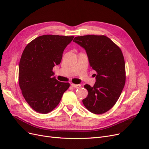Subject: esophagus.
<instances>
[{"instance_id":"esophagus-1","label":"esophagus","mask_w":149,"mask_h":149,"mask_svg":"<svg viewBox=\"0 0 149 149\" xmlns=\"http://www.w3.org/2000/svg\"><path fill=\"white\" fill-rule=\"evenodd\" d=\"M71 86L75 88H79L80 87H81V84H71Z\"/></svg>"}]
</instances>
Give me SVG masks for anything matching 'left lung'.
<instances>
[{"label": "left lung", "mask_w": 149, "mask_h": 149, "mask_svg": "<svg viewBox=\"0 0 149 149\" xmlns=\"http://www.w3.org/2000/svg\"><path fill=\"white\" fill-rule=\"evenodd\" d=\"M73 42L85 49L90 66L97 72L94 86H84L88 95L83 100V103L92 113H104L118 100L126 81L122 51L105 36L75 37Z\"/></svg>", "instance_id": "1"}]
</instances>
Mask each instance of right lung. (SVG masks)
Wrapping results in <instances>:
<instances>
[{
  "label": "right lung",
  "instance_id": "add662e5",
  "mask_svg": "<svg viewBox=\"0 0 149 149\" xmlns=\"http://www.w3.org/2000/svg\"><path fill=\"white\" fill-rule=\"evenodd\" d=\"M74 36L43 35L31 41L19 63V83L28 104L38 113H48L58 104L69 83L53 77V68L60 63L63 53Z\"/></svg>",
  "mask_w": 149,
  "mask_h": 149
}]
</instances>
